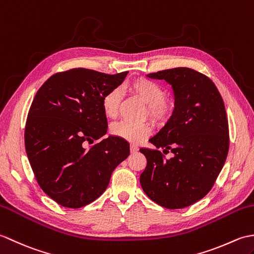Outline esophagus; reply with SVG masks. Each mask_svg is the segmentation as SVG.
<instances>
[{"instance_id":"34e87169","label":"esophagus","mask_w":254,"mask_h":254,"mask_svg":"<svg viewBox=\"0 0 254 254\" xmlns=\"http://www.w3.org/2000/svg\"><path fill=\"white\" fill-rule=\"evenodd\" d=\"M138 151V146L136 144H130V152L131 153H136Z\"/></svg>"}]
</instances>
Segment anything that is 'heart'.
Listing matches in <instances>:
<instances>
[{"mask_svg":"<svg viewBox=\"0 0 254 254\" xmlns=\"http://www.w3.org/2000/svg\"><path fill=\"white\" fill-rule=\"evenodd\" d=\"M129 92L136 95L146 105V114L156 124H164L173 115L175 104L172 100L166 99L165 91L161 84L148 79L136 78L126 84ZM122 95L118 89H112L106 92L102 99V110L109 118H115L120 110ZM113 136L126 140L128 142L137 143L151 133L149 124H132L128 122H118L111 127Z\"/></svg>","mask_w":254,"mask_h":254,"instance_id":"heart-1","label":"heart"}]
</instances>
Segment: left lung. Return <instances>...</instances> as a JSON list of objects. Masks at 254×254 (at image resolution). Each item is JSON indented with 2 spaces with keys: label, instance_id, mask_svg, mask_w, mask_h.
Here are the masks:
<instances>
[{
  "label": "left lung",
  "instance_id": "obj_1",
  "mask_svg": "<svg viewBox=\"0 0 254 254\" xmlns=\"http://www.w3.org/2000/svg\"><path fill=\"white\" fill-rule=\"evenodd\" d=\"M146 76L171 84L175 110L149 140L156 149H140L146 157L140 184L155 203L183 208L207 194L226 161L229 131L224 101L210 78L187 67ZM157 148L171 149L174 156L166 160Z\"/></svg>",
  "mask_w": 254,
  "mask_h": 254
}]
</instances>
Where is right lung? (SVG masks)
<instances>
[{
    "label": "right lung",
    "mask_w": 254,
    "mask_h": 254,
    "mask_svg": "<svg viewBox=\"0 0 254 254\" xmlns=\"http://www.w3.org/2000/svg\"><path fill=\"white\" fill-rule=\"evenodd\" d=\"M127 74L74 68L38 90L27 117L26 152L39 186L60 205L78 208L98 199L129 155V143L115 136L84 148L108 131L102 99Z\"/></svg>",
    "instance_id": "right-lung-1"
}]
</instances>
